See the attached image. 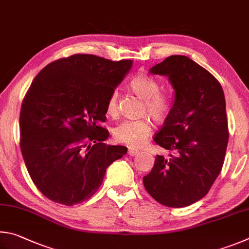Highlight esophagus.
Segmentation results:
<instances>
[{
  "label": "esophagus",
  "instance_id": "obj_1",
  "mask_svg": "<svg viewBox=\"0 0 249 249\" xmlns=\"http://www.w3.org/2000/svg\"><path fill=\"white\" fill-rule=\"evenodd\" d=\"M128 154L130 156H136L139 154V150H136V149H132V147H129L128 150Z\"/></svg>",
  "mask_w": 249,
  "mask_h": 249
}]
</instances>
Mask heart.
<instances>
[{
    "mask_svg": "<svg viewBox=\"0 0 249 249\" xmlns=\"http://www.w3.org/2000/svg\"><path fill=\"white\" fill-rule=\"evenodd\" d=\"M129 86L139 97L144 99L143 111L155 120H162L172 108L171 96L160 90L159 82L146 74H137L129 82ZM107 113L116 116L118 112V90L113 89L107 100ZM152 132V124L146 118L121 121L113 129V138L118 142L132 147L143 145Z\"/></svg>",
    "mask_w": 249,
    "mask_h": 249,
    "instance_id": "obj_1",
    "label": "heart"
}]
</instances>
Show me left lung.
Masks as SVG:
<instances>
[{
	"label": "left lung",
	"instance_id": "1",
	"mask_svg": "<svg viewBox=\"0 0 249 249\" xmlns=\"http://www.w3.org/2000/svg\"><path fill=\"white\" fill-rule=\"evenodd\" d=\"M150 73L168 77L175 99L154 137L171 154L156 156L143 184L164 206H190L209 193L224 163L229 127L223 89L210 72L185 55L168 56Z\"/></svg>",
	"mask_w": 249,
	"mask_h": 249
}]
</instances>
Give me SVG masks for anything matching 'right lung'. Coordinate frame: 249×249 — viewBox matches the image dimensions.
Listing matches in <instances>:
<instances>
[{
	"mask_svg": "<svg viewBox=\"0 0 249 249\" xmlns=\"http://www.w3.org/2000/svg\"><path fill=\"white\" fill-rule=\"evenodd\" d=\"M131 60L94 54L55 60L35 77L21 104L20 150L34 184L48 199L73 206L89 199L107 167L128 149L107 145V100Z\"/></svg>",
	"mask_w": 249,
	"mask_h": 249,
	"instance_id": "obj_1",
	"label": "right lung"
}]
</instances>
